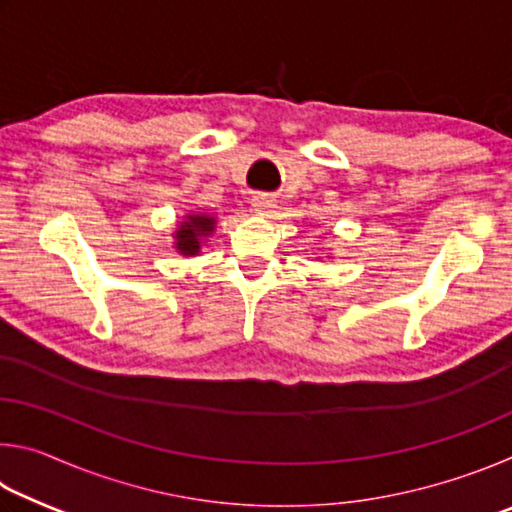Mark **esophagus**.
I'll return each instance as SVG.
<instances>
[{
	"mask_svg": "<svg viewBox=\"0 0 512 512\" xmlns=\"http://www.w3.org/2000/svg\"><path fill=\"white\" fill-rule=\"evenodd\" d=\"M275 198L268 196V194H257L253 196V210L259 214V216H273L275 214Z\"/></svg>",
	"mask_w": 512,
	"mask_h": 512,
	"instance_id": "34e87169",
	"label": "esophagus"
}]
</instances>
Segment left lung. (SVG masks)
I'll return each mask as SVG.
<instances>
[{"label": "left lung", "mask_w": 512, "mask_h": 512, "mask_svg": "<svg viewBox=\"0 0 512 512\" xmlns=\"http://www.w3.org/2000/svg\"><path fill=\"white\" fill-rule=\"evenodd\" d=\"M325 257H327V255H325ZM316 259H320V257H316Z\"/></svg>", "instance_id": "left-lung-1"}]
</instances>
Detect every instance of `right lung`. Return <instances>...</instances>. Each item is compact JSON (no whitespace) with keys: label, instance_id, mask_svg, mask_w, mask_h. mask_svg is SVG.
I'll return each mask as SVG.
<instances>
[{"label":"right lung","instance_id":"1","mask_svg":"<svg viewBox=\"0 0 512 512\" xmlns=\"http://www.w3.org/2000/svg\"><path fill=\"white\" fill-rule=\"evenodd\" d=\"M216 228V216L207 212H189L183 214V219L178 221L176 230H173V248L178 255L196 257L201 253V248L207 239L214 235Z\"/></svg>","mask_w":512,"mask_h":512}]
</instances>
